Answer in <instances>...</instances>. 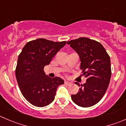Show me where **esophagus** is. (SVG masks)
<instances>
[{
	"label": "esophagus",
	"mask_w": 126,
	"mask_h": 126,
	"mask_svg": "<svg viewBox=\"0 0 126 126\" xmlns=\"http://www.w3.org/2000/svg\"><path fill=\"white\" fill-rule=\"evenodd\" d=\"M64 84H65L66 85H71V84L72 83L70 82H69V81H64Z\"/></svg>",
	"instance_id": "esophagus-1"
}]
</instances>
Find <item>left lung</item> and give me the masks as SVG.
I'll return each mask as SVG.
<instances>
[{
  "label": "left lung",
  "instance_id": "1",
  "mask_svg": "<svg viewBox=\"0 0 126 126\" xmlns=\"http://www.w3.org/2000/svg\"><path fill=\"white\" fill-rule=\"evenodd\" d=\"M77 52L80 60V69L86 78L85 84H75L79 91L71 95V99L78 106L84 108L94 106L105 94L111 76L110 58L100 42L80 37L67 42Z\"/></svg>",
  "mask_w": 126,
  "mask_h": 126
}]
</instances>
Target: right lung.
Instances as JSON below:
<instances>
[{
  "label": "right lung",
  "instance_id": "add662e5",
  "mask_svg": "<svg viewBox=\"0 0 126 126\" xmlns=\"http://www.w3.org/2000/svg\"><path fill=\"white\" fill-rule=\"evenodd\" d=\"M66 42H53L45 39L28 42L18 56L15 75L23 97L32 105L44 107L55 99L57 89L64 80L51 78L44 71Z\"/></svg>",
  "mask_w": 126,
  "mask_h": 126
}]
</instances>
